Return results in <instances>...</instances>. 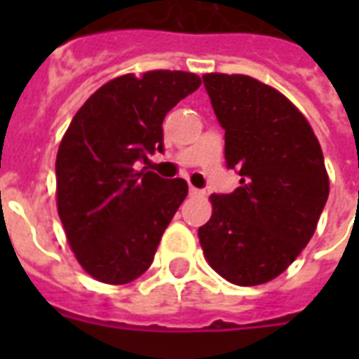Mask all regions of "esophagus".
<instances>
[{
    "label": "esophagus",
    "instance_id": "obj_1",
    "mask_svg": "<svg viewBox=\"0 0 359 359\" xmlns=\"http://www.w3.org/2000/svg\"><path fill=\"white\" fill-rule=\"evenodd\" d=\"M190 196H205V191L199 190V188H194V186H190Z\"/></svg>",
    "mask_w": 359,
    "mask_h": 359
}]
</instances>
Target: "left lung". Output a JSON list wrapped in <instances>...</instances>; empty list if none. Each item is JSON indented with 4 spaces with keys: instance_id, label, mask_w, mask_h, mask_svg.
<instances>
[{
    "instance_id": "1",
    "label": "left lung",
    "mask_w": 359,
    "mask_h": 359,
    "mask_svg": "<svg viewBox=\"0 0 359 359\" xmlns=\"http://www.w3.org/2000/svg\"><path fill=\"white\" fill-rule=\"evenodd\" d=\"M225 130V162L240 186L212 194L199 227L208 264L240 287L266 283L311 240L328 201L330 180L317 135L294 104L244 74L203 76Z\"/></svg>"
}]
</instances>
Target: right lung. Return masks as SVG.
I'll list each match as a JSON object with an SVG mask.
<instances>
[{
    "label": "right lung",
    "instance_id": "obj_1",
    "mask_svg": "<svg viewBox=\"0 0 359 359\" xmlns=\"http://www.w3.org/2000/svg\"><path fill=\"white\" fill-rule=\"evenodd\" d=\"M199 86V76L182 70L119 76L69 124L55 160L57 212L91 278L124 285L152 264L188 184L135 171L134 163L163 152V117Z\"/></svg>",
    "mask_w": 359,
    "mask_h": 359
}]
</instances>
